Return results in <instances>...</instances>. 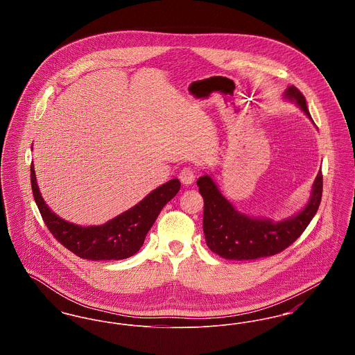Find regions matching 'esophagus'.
Returning <instances> with one entry per match:
<instances>
[{
	"label": "esophagus",
	"instance_id": "34e87169",
	"mask_svg": "<svg viewBox=\"0 0 355 355\" xmlns=\"http://www.w3.org/2000/svg\"><path fill=\"white\" fill-rule=\"evenodd\" d=\"M178 178H180V181L182 182V185H191V184L196 181V169L191 168V166L184 168V169L180 171Z\"/></svg>",
	"mask_w": 355,
	"mask_h": 355
}]
</instances>
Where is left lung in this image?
<instances>
[{
	"mask_svg": "<svg viewBox=\"0 0 355 355\" xmlns=\"http://www.w3.org/2000/svg\"><path fill=\"white\" fill-rule=\"evenodd\" d=\"M284 98L294 102L313 121L304 94L295 86L287 87ZM197 185L205 203L203 234L207 248L225 259L248 261L281 253L304 233L321 203L322 171L320 170L315 177L310 198L304 209L278 222L239 213L222 196L209 174L200 177Z\"/></svg>",
	"mask_w": 355,
	"mask_h": 355,
	"instance_id": "left-lung-1",
	"label": "left lung"
}]
</instances>
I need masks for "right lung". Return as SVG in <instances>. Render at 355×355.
Instances as JSON below:
<instances>
[{
  "label": "right lung",
  "instance_id": "1",
  "mask_svg": "<svg viewBox=\"0 0 355 355\" xmlns=\"http://www.w3.org/2000/svg\"><path fill=\"white\" fill-rule=\"evenodd\" d=\"M31 182L34 201L54 238L71 253L92 261L125 259L135 255L164 206L178 193L181 182L174 178L154 189L141 202L98 226H80L62 220L44 201L32 162Z\"/></svg>",
  "mask_w": 355,
  "mask_h": 355
}]
</instances>
